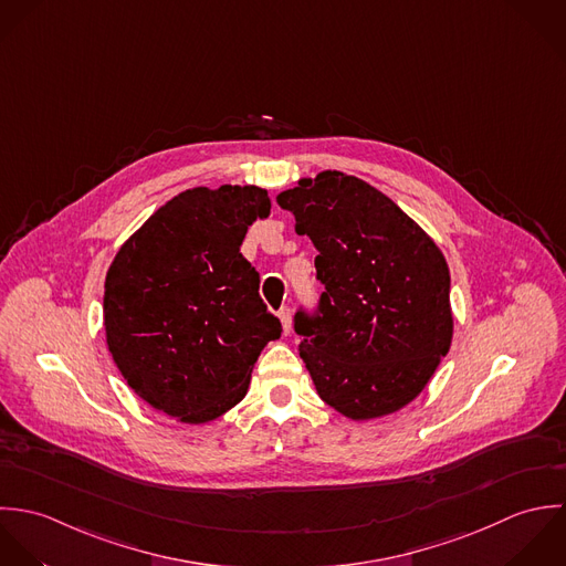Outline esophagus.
I'll list each match as a JSON object with an SVG mask.
<instances>
[{
	"mask_svg": "<svg viewBox=\"0 0 566 566\" xmlns=\"http://www.w3.org/2000/svg\"><path fill=\"white\" fill-rule=\"evenodd\" d=\"M277 317H280V322H282V331H284V335H289L291 333V324H293V313H291V308H280V313H277Z\"/></svg>",
	"mask_w": 566,
	"mask_h": 566,
	"instance_id": "esophagus-1",
	"label": "esophagus"
}]
</instances>
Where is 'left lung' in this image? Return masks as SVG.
Instances as JSON below:
<instances>
[{
  "label": "left lung",
  "instance_id": "1",
  "mask_svg": "<svg viewBox=\"0 0 566 566\" xmlns=\"http://www.w3.org/2000/svg\"><path fill=\"white\" fill-rule=\"evenodd\" d=\"M277 203L319 251V308L295 315L319 398L349 420L396 413L451 347V273L440 247L389 197L339 170L300 179Z\"/></svg>",
  "mask_w": 566,
  "mask_h": 566
}]
</instances>
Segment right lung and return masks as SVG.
Returning <instances> with one entry per match:
<instances>
[{
  "instance_id": "add662e5",
  "label": "right lung",
  "mask_w": 566,
  "mask_h": 566,
  "mask_svg": "<svg viewBox=\"0 0 566 566\" xmlns=\"http://www.w3.org/2000/svg\"><path fill=\"white\" fill-rule=\"evenodd\" d=\"M271 199L258 186L192 188L161 206L115 253L105 331L128 387L153 409L206 424L238 405L282 326L240 253Z\"/></svg>"
}]
</instances>
